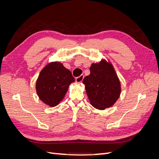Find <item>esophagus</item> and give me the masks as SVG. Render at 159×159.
Masks as SVG:
<instances>
[{
	"instance_id": "1",
	"label": "esophagus",
	"mask_w": 159,
	"mask_h": 159,
	"mask_svg": "<svg viewBox=\"0 0 159 159\" xmlns=\"http://www.w3.org/2000/svg\"><path fill=\"white\" fill-rule=\"evenodd\" d=\"M84 75H81L79 77H77V78H75V81H76L77 83L81 82V81H82L83 80H84Z\"/></svg>"
}]
</instances>
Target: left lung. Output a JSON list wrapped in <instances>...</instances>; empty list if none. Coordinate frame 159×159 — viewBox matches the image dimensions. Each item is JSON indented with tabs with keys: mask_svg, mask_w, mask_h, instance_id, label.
Listing matches in <instances>:
<instances>
[{
	"mask_svg": "<svg viewBox=\"0 0 159 159\" xmlns=\"http://www.w3.org/2000/svg\"><path fill=\"white\" fill-rule=\"evenodd\" d=\"M90 74L85 77L83 84L93 107L105 109L116 102L121 93V85L111 64L102 61L92 64Z\"/></svg>",
	"mask_w": 159,
	"mask_h": 159,
	"instance_id": "1",
	"label": "left lung"
}]
</instances>
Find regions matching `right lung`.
<instances>
[{"instance_id": "obj_1", "label": "right lung", "mask_w": 159, "mask_h": 159, "mask_svg": "<svg viewBox=\"0 0 159 159\" xmlns=\"http://www.w3.org/2000/svg\"><path fill=\"white\" fill-rule=\"evenodd\" d=\"M75 81L71 71L60 62H52L40 71L36 92L43 102L54 107L64 99L70 84Z\"/></svg>"}]
</instances>
